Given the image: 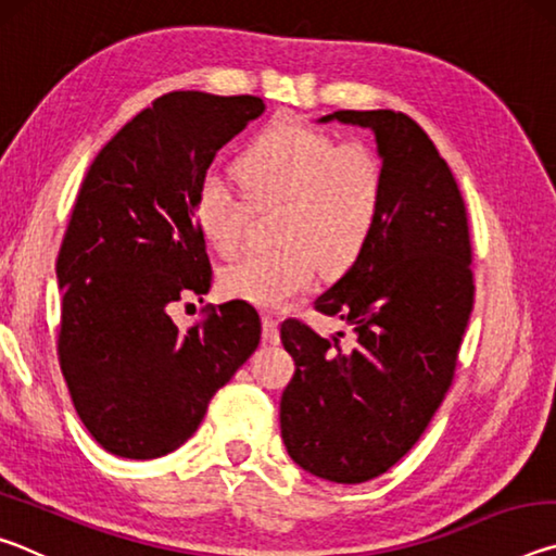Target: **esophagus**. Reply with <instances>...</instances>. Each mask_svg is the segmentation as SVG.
Masks as SVG:
<instances>
[{
	"label": "esophagus",
	"mask_w": 556,
	"mask_h": 556,
	"mask_svg": "<svg viewBox=\"0 0 556 556\" xmlns=\"http://www.w3.org/2000/svg\"><path fill=\"white\" fill-rule=\"evenodd\" d=\"M262 341L279 343V321L271 314H262Z\"/></svg>",
	"instance_id": "34e87169"
}]
</instances>
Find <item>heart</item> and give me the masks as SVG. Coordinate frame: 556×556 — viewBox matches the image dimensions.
<instances>
[{"label":"heart","mask_w":556,"mask_h":556,"mask_svg":"<svg viewBox=\"0 0 556 556\" xmlns=\"http://www.w3.org/2000/svg\"><path fill=\"white\" fill-rule=\"evenodd\" d=\"M242 195L205 174L193 193V218L223 257L244 248L252 211L277 205L271 250L225 269L232 296L277 308L312 287L318 267L341 275L363 255L384 201V166L370 144L336 142L294 119H277L235 162Z\"/></svg>","instance_id":"heart-1"}]
</instances>
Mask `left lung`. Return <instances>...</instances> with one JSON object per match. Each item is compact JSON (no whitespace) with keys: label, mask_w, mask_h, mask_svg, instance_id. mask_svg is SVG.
Returning a JSON list of instances; mask_svg holds the SVG:
<instances>
[{"label":"left lung","mask_w":556,"mask_h":556,"mask_svg":"<svg viewBox=\"0 0 556 556\" xmlns=\"http://www.w3.org/2000/svg\"><path fill=\"white\" fill-rule=\"evenodd\" d=\"M328 119L375 131L384 201L363 255L314 304L353 326L351 351L301 318L281 324L296 370L279 421L301 468L365 483L417 444L454 382L473 312V255L464 195L417 122L392 110H341Z\"/></svg>","instance_id":"obj_1"}]
</instances>
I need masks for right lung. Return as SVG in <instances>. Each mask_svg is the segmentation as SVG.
Instances as JSON below:
<instances>
[{"label": "right lung", "instance_id": "right-lung-1", "mask_svg": "<svg viewBox=\"0 0 556 556\" xmlns=\"http://www.w3.org/2000/svg\"><path fill=\"white\" fill-rule=\"evenodd\" d=\"M262 112L255 96L166 92L83 178L55 262V351L75 412L110 454L159 458L186 444L213 394L255 353L262 326L248 301L203 306L186 331L172 312L213 281L195 186Z\"/></svg>", "mask_w": 556, "mask_h": 556}]
</instances>
